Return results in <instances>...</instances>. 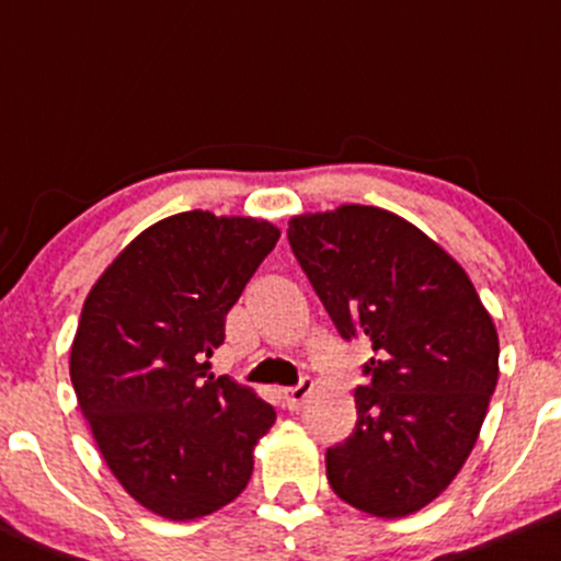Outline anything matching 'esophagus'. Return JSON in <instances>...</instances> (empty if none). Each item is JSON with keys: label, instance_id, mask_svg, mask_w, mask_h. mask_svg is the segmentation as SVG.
Here are the masks:
<instances>
[{"label": "esophagus", "instance_id": "1", "mask_svg": "<svg viewBox=\"0 0 561 561\" xmlns=\"http://www.w3.org/2000/svg\"><path fill=\"white\" fill-rule=\"evenodd\" d=\"M312 387H314V383L310 379H301L297 387L283 389V400H286L288 411H299L301 402H305L312 394Z\"/></svg>", "mask_w": 561, "mask_h": 561}]
</instances>
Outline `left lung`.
Masks as SVG:
<instances>
[{
    "label": "left lung",
    "instance_id": "8db88e82",
    "mask_svg": "<svg viewBox=\"0 0 561 561\" xmlns=\"http://www.w3.org/2000/svg\"><path fill=\"white\" fill-rule=\"evenodd\" d=\"M288 243L344 339H370L355 432L325 453L333 493L370 517L416 514L445 493L499 383V331L467 270L379 206L288 219Z\"/></svg>",
    "mask_w": 561,
    "mask_h": 561
}]
</instances>
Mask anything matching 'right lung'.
Returning <instances> with one entry per match:
<instances>
[{"mask_svg":"<svg viewBox=\"0 0 561 561\" xmlns=\"http://www.w3.org/2000/svg\"><path fill=\"white\" fill-rule=\"evenodd\" d=\"M278 238L267 219L172 214L87 294L68 363L73 392L111 474L156 517L201 519L249 484L275 411L251 387L214 379L209 357Z\"/></svg>","mask_w":561,"mask_h":561,"instance_id":"right-lung-1","label":"right lung"}]
</instances>
